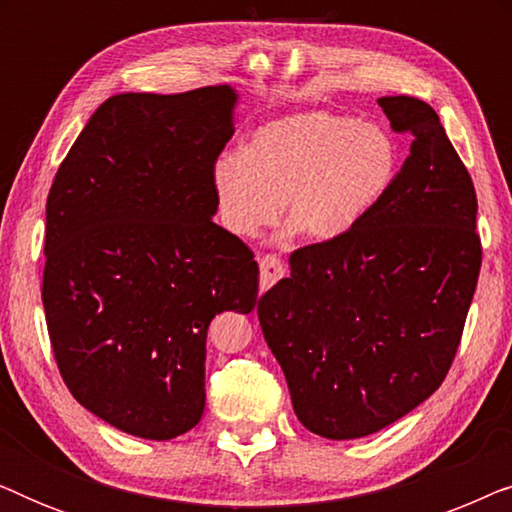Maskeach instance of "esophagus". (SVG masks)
<instances>
[{
    "mask_svg": "<svg viewBox=\"0 0 512 512\" xmlns=\"http://www.w3.org/2000/svg\"><path fill=\"white\" fill-rule=\"evenodd\" d=\"M258 270H261V291H268L270 286H275L286 272L284 263L272 254L263 256L261 261H258Z\"/></svg>",
    "mask_w": 512,
    "mask_h": 512,
    "instance_id": "esophagus-1",
    "label": "esophagus"
}]
</instances>
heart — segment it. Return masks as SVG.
Segmentation results:
<instances>
[{
    "instance_id": "1",
    "label": "heart",
    "mask_w": 512,
    "mask_h": 512,
    "mask_svg": "<svg viewBox=\"0 0 512 512\" xmlns=\"http://www.w3.org/2000/svg\"><path fill=\"white\" fill-rule=\"evenodd\" d=\"M401 170L396 137L377 123L333 111H300L251 135L212 167L219 219L237 237L277 223L289 195L293 230L314 242L352 233L382 205Z\"/></svg>"
}]
</instances>
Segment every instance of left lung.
Wrapping results in <instances>:
<instances>
[{"mask_svg": "<svg viewBox=\"0 0 512 512\" xmlns=\"http://www.w3.org/2000/svg\"><path fill=\"white\" fill-rule=\"evenodd\" d=\"M412 137L387 198L335 242L293 251L258 321L307 431L352 440L394 424L445 380L478 284L471 174L429 104L380 97Z\"/></svg>", "mask_w": 512, "mask_h": 512, "instance_id": "left-lung-1", "label": "left lung"}]
</instances>
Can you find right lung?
Listing matches in <instances>:
<instances>
[{
  "instance_id": "right-lung-1",
  "label": "right lung",
  "mask_w": 512,
  "mask_h": 512,
  "mask_svg": "<svg viewBox=\"0 0 512 512\" xmlns=\"http://www.w3.org/2000/svg\"><path fill=\"white\" fill-rule=\"evenodd\" d=\"M228 83L109 97L46 202L44 300L67 389L118 431L170 440L205 410L207 328L249 314L258 263L212 221V167L235 132Z\"/></svg>"
}]
</instances>
